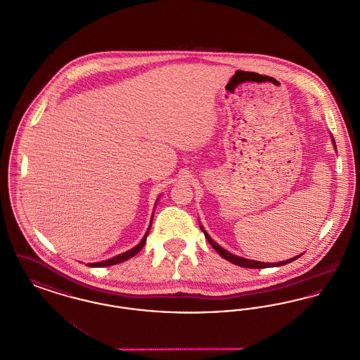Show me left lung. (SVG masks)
Here are the masks:
<instances>
[{
	"instance_id": "1",
	"label": "left lung",
	"mask_w": 360,
	"mask_h": 360,
	"mask_svg": "<svg viewBox=\"0 0 360 360\" xmlns=\"http://www.w3.org/2000/svg\"><path fill=\"white\" fill-rule=\"evenodd\" d=\"M332 143H333V147H335V150L338 151V148H336V143H335V139L332 136ZM200 228H201V231L204 232V235H205L206 240L209 241V244L220 254V257H224L225 260H228V262H231V263H233V264H236V266H240V267H245V269H267V267H278V266H285V264H288V263H290L292 260H295V259H298L300 257H302V254H300V255H297V257H291V259H288V260H283V262H278V263H264V262H257V260H252V259H245V257H238V255H233L232 252H229V251H226L225 248H223L220 244H217L214 240L212 239L209 235H207V232H206L205 229H204V226L200 224Z\"/></svg>"
}]
</instances>
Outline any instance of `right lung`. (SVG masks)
I'll use <instances>...</instances> for the list:
<instances>
[{"mask_svg":"<svg viewBox=\"0 0 360 360\" xmlns=\"http://www.w3.org/2000/svg\"><path fill=\"white\" fill-rule=\"evenodd\" d=\"M158 201H159V198L156 200V202H158ZM156 202H155V205H156ZM153 217H154V213H153V216H151V221H150V226H148L147 232L144 233L143 239H141V241L137 244L136 247H134V248L128 250L127 252H122V254L117 255V257H110V259H108V260L97 262V263H87V266H90V267H108V266H113V264H117V263L125 262V260H128V259H131V257H135L137 252H139V251H140V250L144 247V244H146V240H147V236H148V233H150V229H151Z\"/></svg>","mask_w":360,"mask_h":360,"instance_id":"right-lung-1","label":"right lung"}]
</instances>
